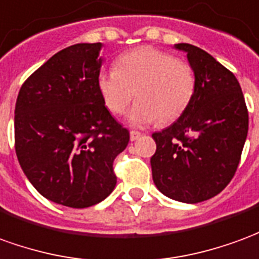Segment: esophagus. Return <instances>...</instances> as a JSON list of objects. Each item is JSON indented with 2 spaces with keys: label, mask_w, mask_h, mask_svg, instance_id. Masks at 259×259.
Listing matches in <instances>:
<instances>
[{
  "label": "esophagus",
  "mask_w": 259,
  "mask_h": 259,
  "mask_svg": "<svg viewBox=\"0 0 259 259\" xmlns=\"http://www.w3.org/2000/svg\"><path fill=\"white\" fill-rule=\"evenodd\" d=\"M142 137V134L139 133V131H131L130 133V138H131V141H137V139H139Z\"/></svg>",
  "instance_id": "1"
}]
</instances>
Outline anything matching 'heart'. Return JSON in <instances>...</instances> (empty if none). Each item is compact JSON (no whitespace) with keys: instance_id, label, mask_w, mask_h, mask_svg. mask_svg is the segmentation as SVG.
Here are the masks:
<instances>
[{"instance_id":"1","label":"heart","mask_w":259,"mask_h":259,"mask_svg":"<svg viewBox=\"0 0 259 259\" xmlns=\"http://www.w3.org/2000/svg\"><path fill=\"white\" fill-rule=\"evenodd\" d=\"M97 89L113 114H122L137 93L128 118L134 125H148L177 120L191 104L197 78L190 64L146 46L121 54L113 69H102Z\"/></svg>"}]
</instances>
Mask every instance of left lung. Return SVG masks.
<instances>
[{
	"label": "left lung",
	"instance_id": "1",
	"mask_svg": "<svg viewBox=\"0 0 259 259\" xmlns=\"http://www.w3.org/2000/svg\"><path fill=\"white\" fill-rule=\"evenodd\" d=\"M195 72L191 104L160 133L152 177L166 197L197 203L218 195L236 173L248 133V111L237 78L199 47L180 43Z\"/></svg>",
	"mask_w": 259,
	"mask_h": 259
}]
</instances>
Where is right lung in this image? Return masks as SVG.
<instances>
[{"label":"right lung","mask_w":259,"mask_h":259,"mask_svg":"<svg viewBox=\"0 0 259 259\" xmlns=\"http://www.w3.org/2000/svg\"><path fill=\"white\" fill-rule=\"evenodd\" d=\"M102 43L58 51L22 85L15 106V150L41 195L69 208H88L113 192V162L130 142L128 130L97 89Z\"/></svg>","instance_id":"right-lung-1"}]
</instances>
